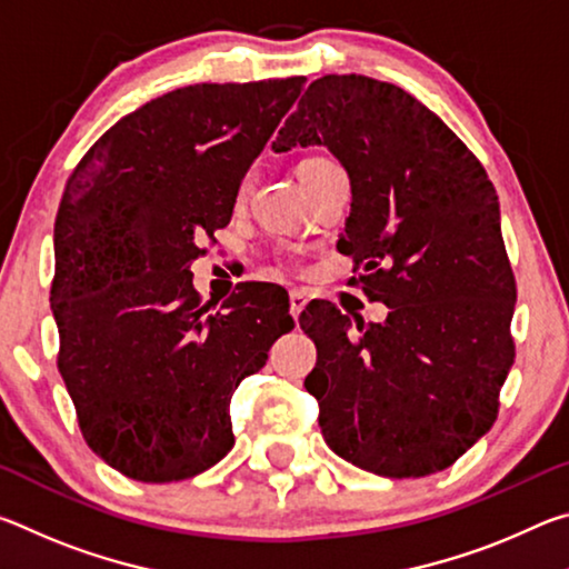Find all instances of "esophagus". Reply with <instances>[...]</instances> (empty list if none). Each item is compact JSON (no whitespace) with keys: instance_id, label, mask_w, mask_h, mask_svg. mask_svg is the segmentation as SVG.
Returning <instances> with one entry per match:
<instances>
[{"instance_id":"1","label":"esophagus","mask_w":569,"mask_h":569,"mask_svg":"<svg viewBox=\"0 0 569 569\" xmlns=\"http://www.w3.org/2000/svg\"><path fill=\"white\" fill-rule=\"evenodd\" d=\"M288 303H291V316H293V319H298V316L303 313L308 298L301 291H291V296H288Z\"/></svg>"}]
</instances>
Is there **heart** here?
<instances>
[{
  "instance_id": "1",
  "label": "heart",
  "mask_w": 569,
  "mask_h": 569,
  "mask_svg": "<svg viewBox=\"0 0 569 569\" xmlns=\"http://www.w3.org/2000/svg\"><path fill=\"white\" fill-rule=\"evenodd\" d=\"M308 160H313V158H308ZM303 162H306V160H303Z\"/></svg>"
}]
</instances>
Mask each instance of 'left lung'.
Masks as SVG:
<instances>
[{
    "instance_id": "8db88e82",
    "label": "left lung",
    "mask_w": 569,
    "mask_h": 569,
    "mask_svg": "<svg viewBox=\"0 0 569 569\" xmlns=\"http://www.w3.org/2000/svg\"><path fill=\"white\" fill-rule=\"evenodd\" d=\"M326 146L351 180L339 250L363 291L389 306L363 323L311 303L319 351L303 387L341 459L379 477H427L492 429L515 363L517 286L499 200L481 162L397 84L326 74L278 130L276 152Z\"/></svg>"
}]
</instances>
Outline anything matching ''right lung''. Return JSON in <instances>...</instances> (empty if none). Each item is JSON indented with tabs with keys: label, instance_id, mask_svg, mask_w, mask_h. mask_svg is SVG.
Instances as JSON below:
<instances>
[{
	"label": "right lung",
	"instance_id": "right-lung-1",
	"mask_svg": "<svg viewBox=\"0 0 569 569\" xmlns=\"http://www.w3.org/2000/svg\"><path fill=\"white\" fill-rule=\"evenodd\" d=\"M303 77L190 84L124 114L67 180L54 220L57 366L82 437L120 475L166 485L236 445L230 399L293 329L243 286L210 313L190 263L233 216Z\"/></svg>",
	"mask_w": 569,
	"mask_h": 569
}]
</instances>
